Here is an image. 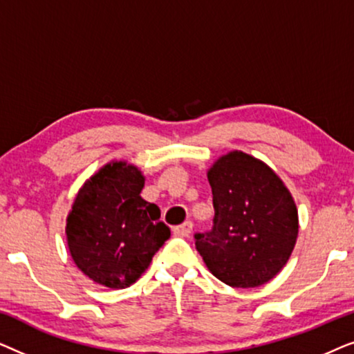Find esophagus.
<instances>
[{"label":"esophagus","mask_w":354,"mask_h":354,"mask_svg":"<svg viewBox=\"0 0 354 354\" xmlns=\"http://www.w3.org/2000/svg\"><path fill=\"white\" fill-rule=\"evenodd\" d=\"M192 230H193V222L187 221V222H183L182 225L176 227V229H174V234L178 236H188L192 234Z\"/></svg>","instance_id":"34e87169"}]
</instances>
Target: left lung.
<instances>
[{
	"mask_svg": "<svg viewBox=\"0 0 354 354\" xmlns=\"http://www.w3.org/2000/svg\"><path fill=\"white\" fill-rule=\"evenodd\" d=\"M207 180L214 225L195 235L206 268L230 287L268 283L297 243L298 211L292 193L268 164L239 149L217 159Z\"/></svg>",
	"mask_w": 354,
	"mask_h": 354,
	"instance_id": "1",
	"label": "left lung"
}]
</instances>
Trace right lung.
Returning <instances> with one entry per match:
<instances>
[{
    "instance_id": "1",
    "label": "right lung",
    "mask_w": 354,
    "mask_h": 354,
    "mask_svg": "<svg viewBox=\"0 0 354 354\" xmlns=\"http://www.w3.org/2000/svg\"><path fill=\"white\" fill-rule=\"evenodd\" d=\"M142 171L127 161H111L77 193L66 219V236L77 268L95 283L125 288L148 269L171 229L161 211L145 201Z\"/></svg>"
}]
</instances>
